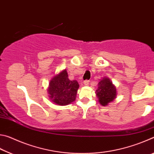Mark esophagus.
<instances>
[{"label":"esophagus","mask_w":154,"mask_h":154,"mask_svg":"<svg viewBox=\"0 0 154 154\" xmlns=\"http://www.w3.org/2000/svg\"><path fill=\"white\" fill-rule=\"evenodd\" d=\"M89 83H90L89 80H85L84 82H83V84H84L85 85H88V84H89Z\"/></svg>","instance_id":"obj_1"}]
</instances>
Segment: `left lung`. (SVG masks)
<instances>
[{"mask_svg": "<svg viewBox=\"0 0 154 154\" xmlns=\"http://www.w3.org/2000/svg\"><path fill=\"white\" fill-rule=\"evenodd\" d=\"M96 94L98 99V102L103 106H107L116 98L118 93L115 85L113 84L110 79L103 77L98 83V88L96 90Z\"/></svg>", "mask_w": 154, "mask_h": 154, "instance_id": "left-lung-1", "label": "left lung"}]
</instances>
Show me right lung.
<instances>
[{"label": "right lung", "mask_w": 154, "mask_h": 154, "mask_svg": "<svg viewBox=\"0 0 154 154\" xmlns=\"http://www.w3.org/2000/svg\"><path fill=\"white\" fill-rule=\"evenodd\" d=\"M79 85L76 80H70L66 69L56 74L49 81L48 92L52 102L64 106L75 100Z\"/></svg>", "instance_id": "add662e5"}]
</instances>
